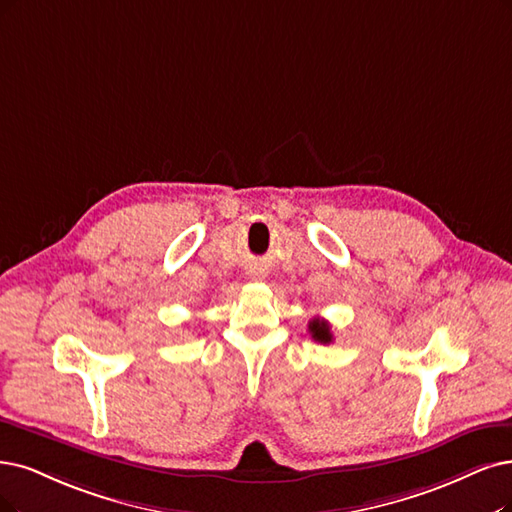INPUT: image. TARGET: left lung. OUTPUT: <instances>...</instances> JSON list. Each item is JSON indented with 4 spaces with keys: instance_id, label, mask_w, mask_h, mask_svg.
<instances>
[{
    "instance_id": "8db88e82",
    "label": "left lung",
    "mask_w": 512,
    "mask_h": 512,
    "mask_svg": "<svg viewBox=\"0 0 512 512\" xmlns=\"http://www.w3.org/2000/svg\"><path fill=\"white\" fill-rule=\"evenodd\" d=\"M308 329H310V335H312L314 342H320V344H331L333 342V333H331V327H329L327 320L312 318Z\"/></svg>"
}]
</instances>
